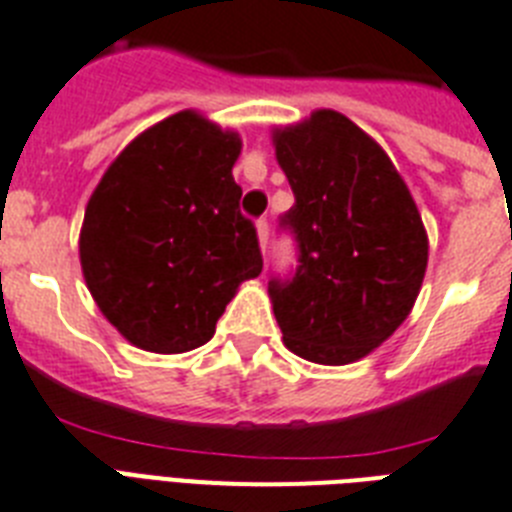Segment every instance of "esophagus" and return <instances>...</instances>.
Masks as SVG:
<instances>
[{"label":"esophagus","mask_w":512,"mask_h":512,"mask_svg":"<svg viewBox=\"0 0 512 512\" xmlns=\"http://www.w3.org/2000/svg\"><path fill=\"white\" fill-rule=\"evenodd\" d=\"M256 237H259V248H261V251H267V243H269V224H267V219H259V222H256Z\"/></svg>","instance_id":"34e87169"}]
</instances>
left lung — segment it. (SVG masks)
Returning <instances> with one entry per match:
<instances>
[{
    "mask_svg": "<svg viewBox=\"0 0 512 512\" xmlns=\"http://www.w3.org/2000/svg\"><path fill=\"white\" fill-rule=\"evenodd\" d=\"M296 206L290 282H269L282 341L317 365L367 357L410 317L428 267V232L412 192L365 129L320 108L272 129Z\"/></svg>",
    "mask_w": 512,
    "mask_h": 512,
    "instance_id": "1",
    "label": "left lung"
}]
</instances>
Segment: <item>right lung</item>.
I'll list each match as a JSON object with an SVG mask.
<instances>
[{"mask_svg": "<svg viewBox=\"0 0 512 512\" xmlns=\"http://www.w3.org/2000/svg\"><path fill=\"white\" fill-rule=\"evenodd\" d=\"M240 150L235 129L179 110L137 134L89 195L79 232L84 282L137 349H198L237 288L261 275L259 240L232 177Z\"/></svg>", "mask_w": 512, "mask_h": 512, "instance_id": "right-lung-1", "label": "right lung"}]
</instances>
